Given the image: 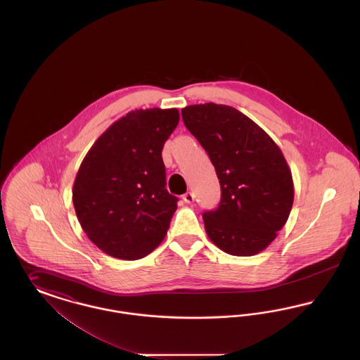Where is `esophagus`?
Returning <instances> with one entry per match:
<instances>
[{
    "mask_svg": "<svg viewBox=\"0 0 360 360\" xmlns=\"http://www.w3.org/2000/svg\"><path fill=\"white\" fill-rule=\"evenodd\" d=\"M182 198H184V201H185L186 204H191V202L194 201V194L188 191L186 194H184V197H182Z\"/></svg>",
    "mask_w": 360,
    "mask_h": 360,
    "instance_id": "1",
    "label": "esophagus"
}]
</instances>
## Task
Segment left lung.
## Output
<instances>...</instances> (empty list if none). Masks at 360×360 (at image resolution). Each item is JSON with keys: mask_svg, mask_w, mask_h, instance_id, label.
<instances>
[{"mask_svg": "<svg viewBox=\"0 0 360 360\" xmlns=\"http://www.w3.org/2000/svg\"><path fill=\"white\" fill-rule=\"evenodd\" d=\"M182 119L220 179L219 207L202 216L209 239L229 255H257L286 224L294 201L281 148L257 122L228 105H188Z\"/></svg>", "mask_w": 360, "mask_h": 360, "instance_id": "left-lung-1", "label": "left lung"}]
</instances>
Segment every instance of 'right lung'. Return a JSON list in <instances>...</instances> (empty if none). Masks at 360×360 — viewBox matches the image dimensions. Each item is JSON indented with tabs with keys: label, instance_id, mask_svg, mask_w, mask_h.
<instances>
[{
	"label": "right lung",
	"instance_id": "right-lung-1",
	"mask_svg": "<svg viewBox=\"0 0 360 360\" xmlns=\"http://www.w3.org/2000/svg\"><path fill=\"white\" fill-rule=\"evenodd\" d=\"M178 109H136L96 140L77 172L72 204L87 238L109 257H147L167 235L178 198L166 188L165 141Z\"/></svg>",
	"mask_w": 360,
	"mask_h": 360
}]
</instances>
